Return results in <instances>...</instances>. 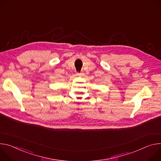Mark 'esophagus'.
<instances>
[{"instance_id": "34e87169", "label": "esophagus", "mask_w": 161, "mask_h": 161, "mask_svg": "<svg viewBox=\"0 0 161 161\" xmlns=\"http://www.w3.org/2000/svg\"><path fill=\"white\" fill-rule=\"evenodd\" d=\"M83 75H84V73H82V72H81V73L77 72V76H82Z\"/></svg>"}]
</instances>
